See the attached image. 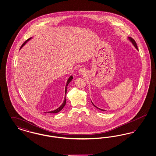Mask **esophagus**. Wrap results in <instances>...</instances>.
Masks as SVG:
<instances>
[{"instance_id":"esophagus-1","label":"esophagus","mask_w":156,"mask_h":156,"mask_svg":"<svg viewBox=\"0 0 156 156\" xmlns=\"http://www.w3.org/2000/svg\"><path fill=\"white\" fill-rule=\"evenodd\" d=\"M79 71H80V73H81V74H83V73H85V70H84L83 68H80V70H79Z\"/></svg>"}]
</instances>
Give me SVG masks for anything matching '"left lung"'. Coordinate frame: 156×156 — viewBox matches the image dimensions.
Instances as JSON below:
<instances>
[{"label": "left lung", "mask_w": 156, "mask_h": 156, "mask_svg": "<svg viewBox=\"0 0 156 156\" xmlns=\"http://www.w3.org/2000/svg\"><path fill=\"white\" fill-rule=\"evenodd\" d=\"M129 38L130 39V40L132 42V43L134 45V47L138 50V48H137V44H136V41H135V40H134L133 38H131V37H129ZM92 104H93V103L92 102ZM93 105L95 106V107H96L97 108V109H99V110H101V111H104V110H103V109H99V108H97V106H95L94 104H93Z\"/></svg>", "instance_id": "left-lung-1"}]
</instances>
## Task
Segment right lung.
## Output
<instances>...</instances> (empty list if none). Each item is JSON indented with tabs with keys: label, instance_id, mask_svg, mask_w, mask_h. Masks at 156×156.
Wrapping results in <instances>:
<instances>
[{
	"label": "right lung",
	"instance_id": "add662e5",
	"mask_svg": "<svg viewBox=\"0 0 156 156\" xmlns=\"http://www.w3.org/2000/svg\"><path fill=\"white\" fill-rule=\"evenodd\" d=\"M30 38H29L28 40H26V41L22 45V46H21V47H20V48L22 47L24 45L26 44V43L29 40H30ZM73 78V76H71L69 78V79L68 80V81H67V84H66V90H65V91H66V93H65V94H66V97H65V98H64V102H63L62 104L59 106V108H58V109H57L56 110H55V111H52L48 112V113H58V112H59V111H61L62 109V108L65 106V105H66V93H67V86H68V83L72 81Z\"/></svg>",
	"mask_w": 156,
	"mask_h": 156
}]
</instances>
